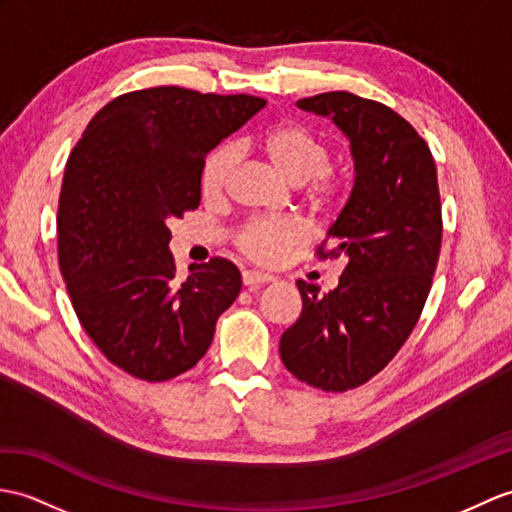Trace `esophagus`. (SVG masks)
I'll use <instances>...</instances> for the list:
<instances>
[{
    "instance_id": "1",
    "label": "esophagus",
    "mask_w": 512,
    "mask_h": 512,
    "mask_svg": "<svg viewBox=\"0 0 512 512\" xmlns=\"http://www.w3.org/2000/svg\"><path fill=\"white\" fill-rule=\"evenodd\" d=\"M242 281H244V285H264V283L275 281V277L266 275V272H259V270H244Z\"/></svg>"
}]
</instances>
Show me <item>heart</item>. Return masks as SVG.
<instances>
[{"mask_svg":"<svg viewBox=\"0 0 512 512\" xmlns=\"http://www.w3.org/2000/svg\"><path fill=\"white\" fill-rule=\"evenodd\" d=\"M257 150L272 163L285 181L303 185L305 200L318 211L336 207L344 196V176L329 165L327 141L316 130L299 122H283L257 139ZM237 161V150L229 144L209 152L200 170V192L209 200L224 194ZM305 229L299 220H253L235 235V244L259 261H272L283 248L299 244Z\"/></svg>","mask_w":512,"mask_h":512,"instance_id":"obj_1","label":"heart"}]
</instances>
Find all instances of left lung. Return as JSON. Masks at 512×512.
<instances>
[{
    "label": "left lung",
    "mask_w": 512,
    "mask_h": 512,
    "mask_svg": "<svg viewBox=\"0 0 512 512\" xmlns=\"http://www.w3.org/2000/svg\"><path fill=\"white\" fill-rule=\"evenodd\" d=\"M296 104L331 117L349 137L355 181L327 231L335 246L325 252V240L316 251L344 259L338 288L318 294L296 281L303 310L279 353L296 379L344 392L382 371L417 325L441 253V194L425 139L386 104L349 91Z\"/></svg>",
    "instance_id": "obj_1"
}]
</instances>
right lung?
Listing matches in <instances>:
<instances>
[{
    "label": "right lung",
    "instance_id": "1",
    "mask_svg": "<svg viewBox=\"0 0 512 512\" xmlns=\"http://www.w3.org/2000/svg\"><path fill=\"white\" fill-rule=\"evenodd\" d=\"M266 106L183 87L130 91L95 113L71 150L58 202V264L106 360L146 382L196 366L242 288L229 259L176 277L168 222L200 205L207 152Z\"/></svg>",
    "mask_w": 512,
    "mask_h": 512
}]
</instances>
